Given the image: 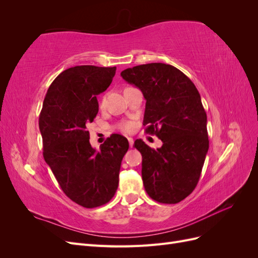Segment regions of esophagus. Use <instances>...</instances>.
I'll return each instance as SVG.
<instances>
[{"mask_svg":"<svg viewBox=\"0 0 258 258\" xmlns=\"http://www.w3.org/2000/svg\"><path fill=\"white\" fill-rule=\"evenodd\" d=\"M128 141H129L130 147H132V145H134V139H132V138H128Z\"/></svg>","mask_w":258,"mask_h":258,"instance_id":"obj_1","label":"esophagus"}]
</instances>
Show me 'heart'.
Returning a JSON list of instances; mask_svg holds the SVG:
<instances>
[{
  "label": "heart",
  "instance_id": "b5f03b06",
  "mask_svg": "<svg viewBox=\"0 0 258 258\" xmlns=\"http://www.w3.org/2000/svg\"><path fill=\"white\" fill-rule=\"evenodd\" d=\"M102 104H103V103H102ZM102 104H101V105H102ZM119 128H120L121 130H123V131L129 132V131L132 130V128H134V124H132L131 122H122V123L119 124Z\"/></svg>",
  "mask_w": 258,
  "mask_h": 258
}]
</instances>
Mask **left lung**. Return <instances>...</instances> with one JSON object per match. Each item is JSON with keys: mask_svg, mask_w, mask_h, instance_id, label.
<instances>
[{"mask_svg": "<svg viewBox=\"0 0 258 258\" xmlns=\"http://www.w3.org/2000/svg\"><path fill=\"white\" fill-rule=\"evenodd\" d=\"M120 75L142 91L146 132L162 141L157 150L141 139L135 142L142 154L144 188L156 201L177 204L197 186L209 150L207 114L199 92L188 77L170 64H141Z\"/></svg>", "mask_w": 258, "mask_h": 258, "instance_id": "8db88e82", "label": "left lung"}]
</instances>
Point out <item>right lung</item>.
<instances>
[{
    "label": "right lung",
    "instance_id": "1",
    "mask_svg": "<svg viewBox=\"0 0 258 258\" xmlns=\"http://www.w3.org/2000/svg\"><path fill=\"white\" fill-rule=\"evenodd\" d=\"M115 73L116 67L66 70L49 86L38 120L46 163L67 196L88 209L113 198L129 148L126 138L112 135L96 151L86 129L99 112L97 96L107 89Z\"/></svg>",
    "mask_w": 258,
    "mask_h": 258
}]
</instances>
